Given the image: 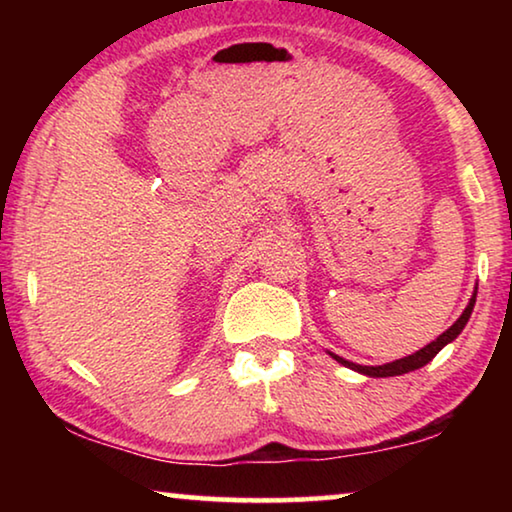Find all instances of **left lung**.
I'll list each match as a JSON object with an SVG mask.
<instances>
[{
	"instance_id": "obj_1",
	"label": "left lung",
	"mask_w": 512,
	"mask_h": 512,
	"mask_svg": "<svg viewBox=\"0 0 512 512\" xmlns=\"http://www.w3.org/2000/svg\"><path fill=\"white\" fill-rule=\"evenodd\" d=\"M474 302H476V293H472V298H470V302H467V307H465V311L461 314V318H458L456 323L447 329V332H443L436 341H431L429 345H424L422 350L413 352V354H409V357H404V359L384 363V366H359V363H352L348 359H343V357H339V354H334V352H329V354H332V357L339 361V363H343L345 368H352V370H357V372H361V375H368V377H395V375H404V372L418 370L422 366H427V363L433 357H436V354L443 350L447 343H452L456 336L463 332V327L467 325V320H470V316H472Z\"/></svg>"
}]
</instances>
